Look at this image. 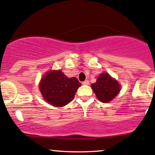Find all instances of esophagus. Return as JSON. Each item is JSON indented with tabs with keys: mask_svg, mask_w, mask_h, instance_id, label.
<instances>
[{
	"mask_svg": "<svg viewBox=\"0 0 155 155\" xmlns=\"http://www.w3.org/2000/svg\"><path fill=\"white\" fill-rule=\"evenodd\" d=\"M89 84H90V81H89L88 80H85V81H82V84L83 85H88Z\"/></svg>",
	"mask_w": 155,
	"mask_h": 155,
	"instance_id": "34e87169",
	"label": "esophagus"
}]
</instances>
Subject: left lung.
I'll use <instances>...</instances> for the list:
<instances>
[{
  "label": "left lung",
  "mask_w": 155,
  "mask_h": 155,
  "mask_svg": "<svg viewBox=\"0 0 155 155\" xmlns=\"http://www.w3.org/2000/svg\"><path fill=\"white\" fill-rule=\"evenodd\" d=\"M91 87L97 99L104 103L109 102L120 91V86L117 81L106 73L101 74L95 83L92 84Z\"/></svg>",
  "instance_id": "8db88e82"
}]
</instances>
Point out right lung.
<instances>
[{
	"instance_id": "1",
	"label": "right lung",
	"mask_w": 155,
	"mask_h": 155,
	"mask_svg": "<svg viewBox=\"0 0 155 155\" xmlns=\"http://www.w3.org/2000/svg\"><path fill=\"white\" fill-rule=\"evenodd\" d=\"M80 86L76 78H68L61 71H49L41 79L39 87L44 100L56 107H62L74 100Z\"/></svg>"
}]
</instances>
